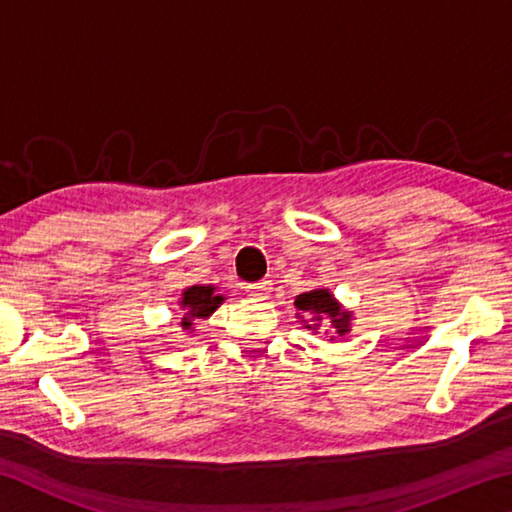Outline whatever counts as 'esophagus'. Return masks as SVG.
Returning a JSON list of instances; mask_svg holds the SVG:
<instances>
[{
  "mask_svg": "<svg viewBox=\"0 0 512 512\" xmlns=\"http://www.w3.org/2000/svg\"><path fill=\"white\" fill-rule=\"evenodd\" d=\"M271 282L268 280H262V282H255V284H248L246 287V293L250 298H255V300H266L268 296H271Z\"/></svg>",
  "mask_w": 512,
  "mask_h": 512,
  "instance_id": "obj_1",
  "label": "esophagus"
}]
</instances>
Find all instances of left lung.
I'll return each mask as SVG.
<instances>
[{"instance_id": "1", "label": "left lung", "mask_w": 512, "mask_h": 512, "mask_svg": "<svg viewBox=\"0 0 512 512\" xmlns=\"http://www.w3.org/2000/svg\"><path fill=\"white\" fill-rule=\"evenodd\" d=\"M296 309V318H300V323L314 334L329 325V334H332L329 341H336L339 336H345L352 329V311L345 309L334 298V293L325 287L311 289L296 296Z\"/></svg>"}]
</instances>
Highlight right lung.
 I'll list each match as a JSON object with an SVG mask.
<instances>
[{"instance_id": "add662e5", "label": "right lung", "mask_w": 512, "mask_h": 512, "mask_svg": "<svg viewBox=\"0 0 512 512\" xmlns=\"http://www.w3.org/2000/svg\"><path fill=\"white\" fill-rule=\"evenodd\" d=\"M225 302V293L214 284H194L180 293V327L183 332H194V320H207Z\"/></svg>"}]
</instances>
